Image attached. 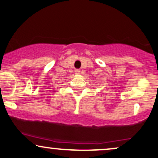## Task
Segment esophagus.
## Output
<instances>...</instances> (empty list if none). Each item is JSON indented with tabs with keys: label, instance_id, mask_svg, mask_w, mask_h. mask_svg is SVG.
<instances>
[{
	"label": "esophagus",
	"instance_id": "1",
	"mask_svg": "<svg viewBox=\"0 0 158 158\" xmlns=\"http://www.w3.org/2000/svg\"><path fill=\"white\" fill-rule=\"evenodd\" d=\"M75 74H77V75H78V74L81 73V70H80V69H75Z\"/></svg>",
	"mask_w": 158,
	"mask_h": 158
}]
</instances>
